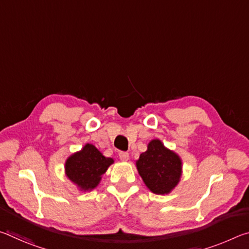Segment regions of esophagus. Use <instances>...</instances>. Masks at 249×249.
Returning a JSON list of instances; mask_svg holds the SVG:
<instances>
[{"label": "esophagus", "mask_w": 249, "mask_h": 249, "mask_svg": "<svg viewBox=\"0 0 249 249\" xmlns=\"http://www.w3.org/2000/svg\"><path fill=\"white\" fill-rule=\"evenodd\" d=\"M119 157H120L121 160L126 161V160H128V158H129V154L127 153V151H120Z\"/></svg>", "instance_id": "1"}]
</instances>
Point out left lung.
<instances>
[{"mask_svg": "<svg viewBox=\"0 0 249 249\" xmlns=\"http://www.w3.org/2000/svg\"><path fill=\"white\" fill-rule=\"evenodd\" d=\"M136 166L145 184L156 195H167L179 182L181 160L158 140L149 142Z\"/></svg>", "mask_w": 249, "mask_h": 249, "instance_id": "8db88e82", "label": "left lung"}]
</instances>
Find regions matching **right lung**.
I'll return each mask as SVG.
<instances>
[{
	"label": "right lung",
	"instance_id": "1",
	"mask_svg": "<svg viewBox=\"0 0 249 249\" xmlns=\"http://www.w3.org/2000/svg\"><path fill=\"white\" fill-rule=\"evenodd\" d=\"M111 163L112 158L104 157L93 145L87 144L81 151L67 160L66 172L68 178L82 190H92L99 184L101 176Z\"/></svg>",
	"mask_w": 249,
	"mask_h": 249
}]
</instances>
